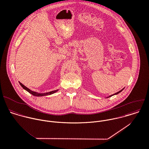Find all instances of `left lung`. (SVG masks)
Wrapping results in <instances>:
<instances>
[{
    "instance_id": "left-lung-1",
    "label": "left lung",
    "mask_w": 149,
    "mask_h": 149,
    "mask_svg": "<svg viewBox=\"0 0 149 149\" xmlns=\"http://www.w3.org/2000/svg\"><path fill=\"white\" fill-rule=\"evenodd\" d=\"M123 90H124V88H123V90H120V91H118V92H117V93H116V94H113V95H110V97H111V96H113V95H116V94H118V93H120V92H121V91H123Z\"/></svg>"
}]
</instances>
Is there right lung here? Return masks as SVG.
<instances>
[{
    "label": "right lung",
    "mask_w": 149,
    "mask_h": 149,
    "mask_svg": "<svg viewBox=\"0 0 149 149\" xmlns=\"http://www.w3.org/2000/svg\"><path fill=\"white\" fill-rule=\"evenodd\" d=\"M19 83L20 85L22 86V87L24 90H26V91H27L28 93H29L30 94H32L33 95L36 96V97H42V96L49 95H51V94H54V93H56V92L58 91V90L52 91H51V92L47 93H45V94H39V93H36V92H34V91H31V90H29V88H28L26 87H25L24 85H23L21 83H20V82H19Z\"/></svg>",
    "instance_id": "add662e5"
}]
</instances>
